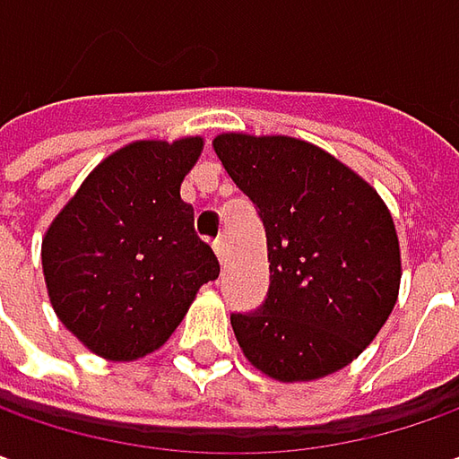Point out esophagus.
I'll return each mask as SVG.
<instances>
[{
  "mask_svg": "<svg viewBox=\"0 0 459 459\" xmlns=\"http://www.w3.org/2000/svg\"><path fill=\"white\" fill-rule=\"evenodd\" d=\"M213 248H215V256L221 264H226V254H229V244H226V238L221 236V238H215L213 241Z\"/></svg>",
  "mask_w": 459,
  "mask_h": 459,
  "instance_id": "obj_1",
  "label": "esophagus"
}]
</instances>
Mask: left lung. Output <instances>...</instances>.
<instances>
[{"label": "left lung", "mask_w": 459, "mask_h": 459, "mask_svg": "<svg viewBox=\"0 0 459 459\" xmlns=\"http://www.w3.org/2000/svg\"><path fill=\"white\" fill-rule=\"evenodd\" d=\"M213 150L266 230V299L230 315L246 358L277 381L348 366L399 294V238L384 200L333 154L292 136L221 134Z\"/></svg>", "instance_id": "1"}]
</instances>
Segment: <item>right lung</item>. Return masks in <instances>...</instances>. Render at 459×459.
Listing matches in <instances>:
<instances>
[{
  "instance_id": "right-lung-1",
  "label": "right lung",
  "mask_w": 459,
  "mask_h": 459,
  "mask_svg": "<svg viewBox=\"0 0 459 459\" xmlns=\"http://www.w3.org/2000/svg\"><path fill=\"white\" fill-rule=\"evenodd\" d=\"M203 139L134 142L96 167L42 241L60 323L108 360L157 351L193 297L221 274L180 182Z\"/></svg>"
}]
</instances>
